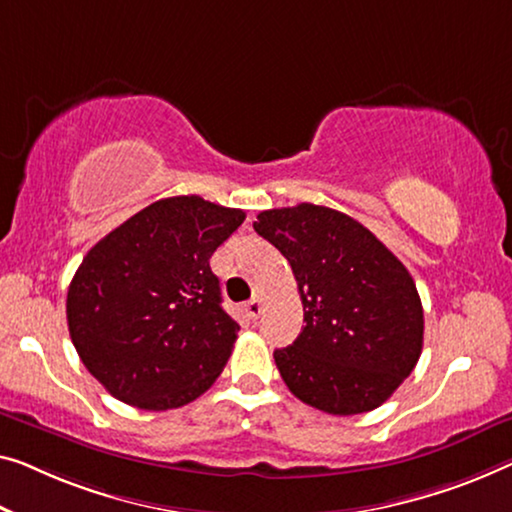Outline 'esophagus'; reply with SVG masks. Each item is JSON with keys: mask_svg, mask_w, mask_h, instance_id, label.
<instances>
[{"mask_svg": "<svg viewBox=\"0 0 512 512\" xmlns=\"http://www.w3.org/2000/svg\"><path fill=\"white\" fill-rule=\"evenodd\" d=\"M262 308H264L262 296H255V299H250L248 303H243V310H246V315L250 319H257L259 315H262Z\"/></svg>", "mask_w": 512, "mask_h": 512, "instance_id": "obj_1", "label": "esophagus"}]
</instances>
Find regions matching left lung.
I'll use <instances>...</instances> for the list:
<instances>
[{
  "label": "left lung",
  "mask_w": 512,
  "mask_h": 512,
  "mask_svg": "<svg viewBox=\"0 0 512 512\" xmlns=\"http://www.w3.org/2000/svg\"><path fill=\"white\" fill-rule=\"evenodd\" d=\"M255 232L292 264L305 326L273 352L301 402L333 416L377 409L416 368L423 305L404 264L368 227L317 204L269 209Z\"/></svg>",
  "instance_id": "1"
}]
</instances>
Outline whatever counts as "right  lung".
Segmentation results:
<instances>
[{
	"mask_svg": "<svg viewBox=\"0 0 512 512\" xmlns=\"http://www.w3.org/2000/svg\"><path fill=\"white\" fill-rule=\"evenodd\" d=\"M246 213L165 197L103 236L68 287V333L105 391L137 409L193 402L223 372L239 324L209 259Z\"/></svg>",
	"mask_w": 512,
	"mask_h": 512,
	"instance_id": "add662e5",
	"label": "right lung"
}]
</instances>
